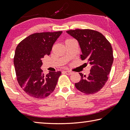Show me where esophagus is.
<instances>
[{"label":"esophagus","instance_id":"1","mask_svg":"<svg viewBox=\"0 0 130 130\" xmlns=\"http://www.w3.org/2000/svg\"><path fill=\"white\" fill-rule=\"evenodd\" d=\"M65 73L68 74V75H70V74H72V72H70V71H68V70H66V71H64Z\"/></svg>","mask_w":130,"mask_h":130}]
</instances>
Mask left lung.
Instances as JSON below:
<instances>
[{"label": "left lung", "instance_id": "8db88e82", "mask_svg": "<svg viewBox=\"0 0 130 130\" xmlns=\"http://www.w3.org/2000/svg\"><path fill=\"white\" fill-rule=\"evenodd\" d=\"M78 41L82 54L81 59L86 60L91 65L88 76L79 73L81 80L75 87L83 93L94 94L104 86L113 63V51L111 43L100 32L90 29L67 31Z\"/></svg>", "mask_w": 130, "mask_h": 130}]
</instances>
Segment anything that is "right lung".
Masks as SVG:
<instances>
[{"instance_id": "obj_1", "label": "right lung", "mask_w": 130, "mask_h": 130, "mask_svg": "<svg viewBox=\"0 0 130 130\" xmlns=\"http://www.w3.org/2000/svg\"><path fill=\"white\" fill-rule=\"evenodd\" d=\"M62 32L34 33L18 45L14 58L17 81L29 96L43 99L54 91L61 72H50L45 76L41 69L42 59L50 55L53 45Z\"/></svg>"}]
</instances>
